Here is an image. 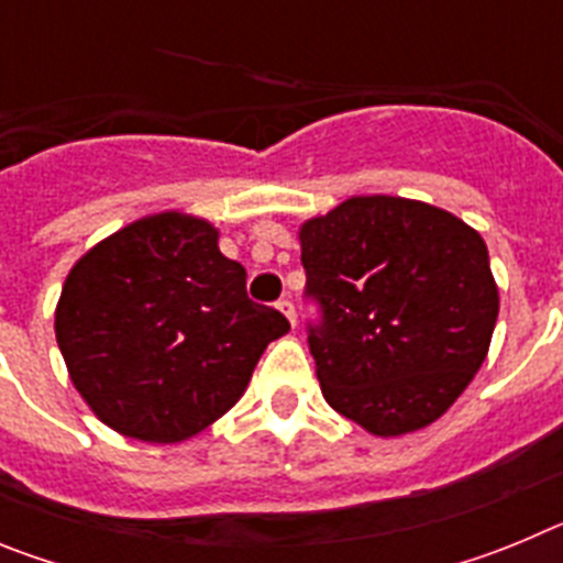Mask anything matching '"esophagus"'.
Segmentation results:
<instances>
[{"instance_id": "obj_1", "label": "esophagus", "mask_w": 563, "mask_h": 563, "mask_svg": "<svg viewBox=\"0 0 563 563\" xmlns=\"http://www.w3.org/2000/svg\"><path fill=\"white\" fill-rule=\"evenodd\" d=\"M278 310H282V312H285V316H287V321H290V324L292 327H296V307H292V301H290V298H278Z\"/></svg>"}]
</instances>
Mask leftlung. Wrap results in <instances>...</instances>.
<instances>
[{
  "instance_id": "left-lung-1",
  "label": "left lung",
  "mask_w": 563,
  "mask_h": 563,
  "mask_svg": "<svg viewBox=\"0 0 563 563\" xmlns=\"http://www.w3.org/2000/svg\"><path fill=\"white\" fill-rule=\"evenodd\" d=\"M307 343L327 402L369 434L426 429L474 380L499 290L487 247L454 213L352 197L301 225Z\"/></svg>"
}]
</instances>
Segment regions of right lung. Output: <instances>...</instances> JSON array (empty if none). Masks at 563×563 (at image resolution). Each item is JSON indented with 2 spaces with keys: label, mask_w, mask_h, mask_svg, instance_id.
Segmentation results:
<instances>
[{
  "label": "right lung",
  "mask_w": 563,
  "mask_h": 563,
  "mask_svg": "<svg viewBox=\"0 0 563 563\" xmlns=\"http://www.w3.org/2000/svg\"><path fill=\"white\" fill-rule=\"evenodd\" d=\"M217 228L186 213L143 217L76 262L56 341L76 389L109 429L180 442L225 415L265 346L290 330L247 298L245 267Z\"/></svg>",
  "instance_id": "obj_1"
}]
</instances>
